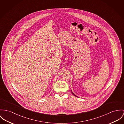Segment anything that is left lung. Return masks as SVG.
<instances>
[{"instance_id":"obj_1","label":"left lung","mask_w":124,"mask_h":124,"mask_svg":"<svg viewBox=\"0 0 124 124\" xmlns=\"http://www.w3.org/2000/svg\"><path fill=\"white\" fill-rule=\"evenodd\" d=\"M72 93H73V95H74L76 96V95H75V94H74V93H72Z\"/></svg>"}]
</instances>
